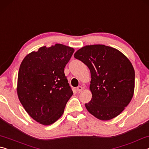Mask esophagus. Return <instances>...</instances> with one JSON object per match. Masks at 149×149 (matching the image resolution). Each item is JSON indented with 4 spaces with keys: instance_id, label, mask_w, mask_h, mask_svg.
<instances>
[{
    "instance_id": "1",
    "label": "esophagus",
    "mask_w": 149,
    "mask_h": 149,
    "mask_svg": "<svg viewBox=\"0 0 149 149\" xmlns=\"http://www.w3.org/2000/svg\"><path fill=\"white\" fill-rule=\"evenodd\" d=\"M76 89H77V91L79 93H80L81 91H82V89H83V87H81V86H78L77 88H76Z\"/></svg>"
}]
</instances>
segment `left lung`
<instances>
[{
    "label": "left lung",
    "mask_w": 149,
    "mask_h": 149,
    "mask_svg": "<svg viewBox=\"0 0 149 149\" xmlns=\"http://www.w3.org/2000/svg\"><path fill=\"white\" fill-rule=\"evenodd\" d=\"M74 57L89 68L91 75V101L85 107L101 120L119 115L132 100L135 88V70L124 54L104 45H88Z\"/></svg>",
    "instance_id": "obj_1"
}]
</instances>
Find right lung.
Segmentation results:
<instances>
[{"instance_id":"obj_1","label":"right lung","mask_w":149,"mask_h":149,"mask_svg":"<svg viewBox=\"0 0 149 149\" xmlns=\"http://www.w3.org/2000/svg\"><path fill=\"white\" fill-rule=\"evenodd\" d=\"M74 49L62 44L39 48L24 58L17 77L20 102L33 119L45 125L62 116L73 95L64 68Z\"/></svg>"}]
</instances>
